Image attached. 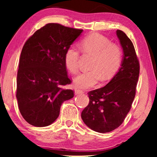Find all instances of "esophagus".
<instances>
[{
	"instance_id": "34e87169",
	"label": "esophagus",
	"mask_w": 157,
	"mask_h": 157,
	"mask_svg": "<svg viewBox=\"0 0 157 157\" xmlns=\"http://www.w3.org/2000/svg\"><path fill=\"white\" fill-rule=\"evenodd\" d=\"M83 91L82 90H79V89H75V94L76 95H78V94H83Z\"/></svg>"
}]
</instances>
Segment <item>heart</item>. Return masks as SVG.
Masks as SVG:
<instances>
[{
    "label": "heart",
    "mask_w": 157,
    "mask_h": 157,
    "mask_svg": "<svg viewBox=\"0 0 157 157\" xmlns=\"http://www.w3.org/2000/svg\"><path fill=\"white\" fill-rule=\"evenodd\" d=\"M85 53L93 55L90 69L79 74L74 79V85L78 89H88L95 86L101 79L106 81L114 76L121 66L122 51L120 47L106 36L92 33L86 36L80 44ZM80 51L71 46L64 55V64L68 71L76 74L78 69Z\"/></svg>",
    "instance_id": "heart-1"
}]
</instances>
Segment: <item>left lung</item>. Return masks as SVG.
Segmentation results:
<instances>
[{"label": "left lung", "mask_w": 157, "mask_h": 157, "mask_svg": "<svg viewBox=\"0 0 157 157\" xmlns=\"http://www.w3.org/2000/svg\"><path fill=\"white\" fill-rule=\"evenodd\" d=\"M117 35L124 52L121 68L108 84L88 93L89 103L81 113L86 125L99 133L110 132L123 123L136 95L138 58L126 33L117 30Z\"/></svg>", "instance_id": "1"}]
</instances>
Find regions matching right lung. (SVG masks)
<instances>
[{
  "mask_svg": "<svg viewBox=\"0 0 157 157\" xmlns=\"http://www.w3.org/2000/svg\"><path fill=\"white\" fill-rule=\"evenodd\" d=\"M83 30L48 23L25 43L17 74L16 98L20 112L28 123L44 127L59 116L61 104L74 97L64 64L68 47Z\"/></svg>",
  "mask_w": 157,
  "mask_h": 157,
  "instance_id": "1",
  "label": "right lung"
}]
</instances>
